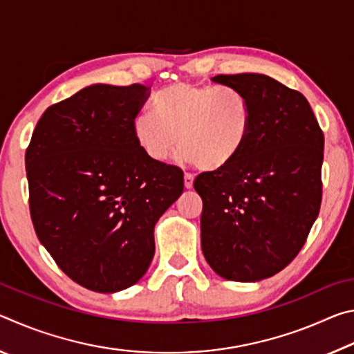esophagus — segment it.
Masks as SVG:
<instances>
[{"label":"esophagus","mask_w":354,"mask_h":354,"mask_svg":"<svg viewBox=\"0 0 354 354\" xmlns=\"http://www.w3.org/2000/svg\"><path fill=\"white\" fill-rule=\"evenodd\" d=\"M184 185H185V189L194 187V175H190V173H185V175H184Z\"/></svg>","instance_id":"esophagus-1"}]
</instances>
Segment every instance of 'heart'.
Returning a JSON list of instances; mask_svg holds the SVG:
<instances>
[{
  "label": "heart",
  "instance_id": "b5f03b06",
  "mask_svg": "<svg viewBox=\"0 0 354 354\" xmlns=\"http://www.w3.org/2000/svg\"><path fill=\"white\" fill-rule=\"evenodd\" d=\"M251 124V104L241 92L176 82L156 95L153 113L136 117L133 133L142 153L154 162H165L178 142L184 162L218 171L242 153Z\"/></svg>",
  "mask_w": 354,
  "mask_h": 354
}]
</instances>
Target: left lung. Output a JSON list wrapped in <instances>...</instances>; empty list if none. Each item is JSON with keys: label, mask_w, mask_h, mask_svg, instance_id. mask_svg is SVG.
I'll use <instances>...</instances> for the list:
<instances>
[{"label": "left lung", "mask_w": 354, "mask_h": 354, "mask_svg": "<svg viewBox=\"0 0 354 354\" xmlns=\"http://www.w3.org/2000/svg\"><path fill=\"white\" fill-rule=\"evenodd\" d=\"M250 101L247 145L226 169L196 176L201 250L218 277L256 283L295 259L320 211L323 133L308 100L270 76L218 75Z\"/></svg>", "instance_id": "8db88e82"}]
</instances>
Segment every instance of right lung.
<instances>
[{
    "label": "right lung",
    "mask_w": 354,
    "mask_h": 354,
    "mask_svg": "<svg viewBox=\"0 0 354 354\" xmlns=\"http://www.w3.org/2000/svg\"><path fill=\"white\" fill-rule=\"evenodd\" d=\"M149 88L93 84L48 107L26 149L29 211L40 243L88 290L128 289L154 256V225L184 173L154 162L133 123Z\"/></svg>",
    "instance_id": "add662e5"
}]
</instances>
